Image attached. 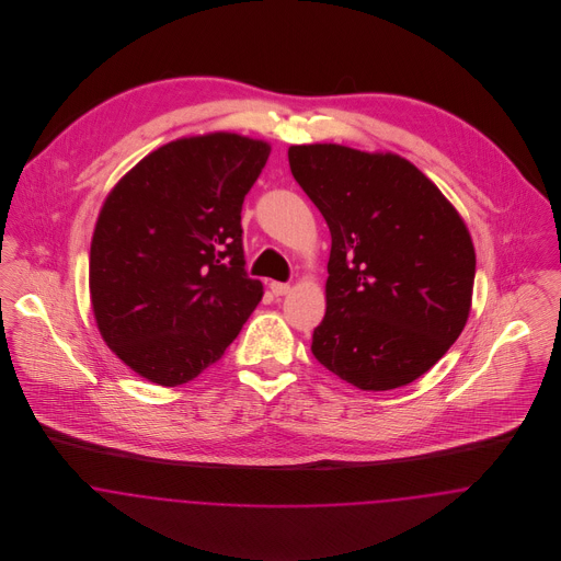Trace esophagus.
I'll list each match as a JSON object with an SVG mask.
<instances>
[{"label":"esophagus","instance_id":"obj_1","mask_svg":"<svg viewBox=\"0 0 561 561\" xmlns=\"http://www.w3.org/2000/svg\"><path fill=\"white\" fill-rule=\"evenodd\" d=\"M268 288L275 296H284V294L290 293V284H284V282H271Z\"/></svg>","mask_w":561,"mask_h":561}]
</instances>
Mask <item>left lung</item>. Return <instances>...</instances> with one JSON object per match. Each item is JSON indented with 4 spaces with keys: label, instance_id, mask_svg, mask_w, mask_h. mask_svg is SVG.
I'll use <instances>...</instances> for the list:
<instances>
[{
    "label": "left lung",
    "instance_id": "1",
    "mask_svg": "<svg viewBox=\"0 0 561 561\" xmlns=\"http://www.w3.org/2000/svg\"><path fill=\"white\" fill-rule=\"evenodd\" d=\"M288 160L332 236L316 359L364 391L416 380L469 318L476 250L462 218L400 156L294 145Z\"/></svg>",
    "mask_w": 561,
    "mask_h": 561
}]
</instances>
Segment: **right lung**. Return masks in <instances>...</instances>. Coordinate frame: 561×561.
<instances>
[{
  "instance_id": "obj_1",
  "label": "right lung",
  "mask_w": 561,
  "mask_h": 561,
  "mask_svg": "<svg viewBox=\"0 0 561 561\" xmlns=\"http://www.w3.org/2000/svg\"><path fill=\"white\" fill-rule=\"evenodd\" d=\"M271 147L240 134L168 142L108 193L90 294L108 348L163 387L218 362L263 298L248 277L241 206Z\"/></svg>"
}]
</instances>
